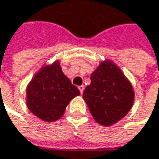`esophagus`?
Listing matches in <instances>:
<instances>
[{"label":"esophagus","instance_id":"obj_1","mask_svg":"<svg viewBox=\"0 0 159 159\" xmlns=\"http://www.w3.org/2000/svg\"><path fill=\"white\" fill-rule=\"evenodd\" d=\"M78 89H79V90H80V93H81V94H83L84 89H85V87L82 85V86H79V87H78Z\"/></svg>","mask_w":159,"mask_h":159}]
</instances>
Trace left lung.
Wrapping results in <instances>:
<instances>
[{"mask_svg": "<svg viewBox=\"0 0 159 159\" xmlns=\"http://www.w3.org/2000/svg\"><path fill=\"white\" fill-rule=\"evenodd\" d=\"M90 80L83 99L94 119L110 127L126 116L134 102V90L120 68L112 60H104L92 72Z\"/></svg>", "mask_w": 159, "mask_h": 159, "instance_id": "obj_1", "label": "left lung"}]
</instances>
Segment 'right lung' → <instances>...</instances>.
<instances>
[{
    "mask_svg": "<svg viewBox=\"0 0 159 159\" xmlns=\"http://www.w3.org/2000/svg\"><path fill=\"white\" fill-rule=\"evenodd\" d=\"M80 95L79 89L63 73L58 60L42 67L27 87V106L45 122L59 119L69 102Z\"/></svg>",
    "mask_w": 159,
    "mask_h": 159,
    "instance_id": "right-lung-1",
    "label": "right lung"
}]
</instances>
